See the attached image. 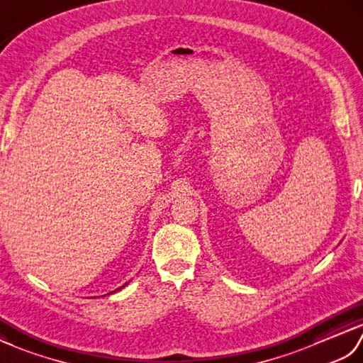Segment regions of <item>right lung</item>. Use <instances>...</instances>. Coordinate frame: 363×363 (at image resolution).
<instances>
[{
  "mask_svg": "<svg viewBox=\"0 0 363 363\" xmlns=\"http://www.w3.org/2000/svg\"><path fill=\"white\" fill-rule=\"evenodd\" d=\"M125 286H127V283H125V284H124L123 287H125ZM123 287H119V289H116V291H121V289H123ZM116 291H115V292H116Z\"/></svg>",
  "mask_w": 363,
  "mask_h": 363,
  "instance_id": "add662e5",
  "label": "right lung"
}]
</instances>
